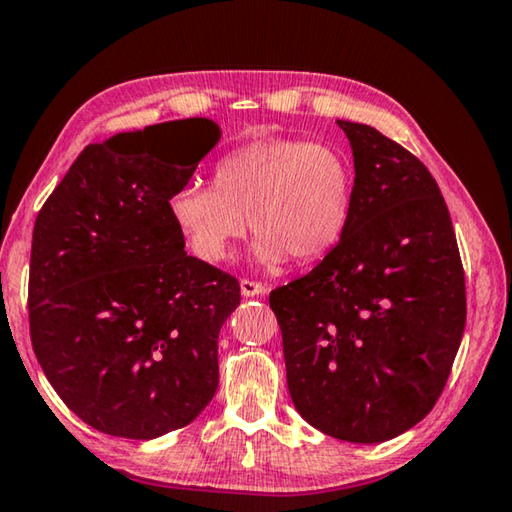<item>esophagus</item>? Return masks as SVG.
<instances>
[{"mask_svg":"<svg viewBox=\"0 0 512 512\" xmlns=\"http://www.w3.org/2000/svg\"><path fill=\"white\" fill-rule=\"evenodd\" d=\"M240 292H242V297H261V294H267V285L261 283V281L242 279L240 281Z\"/></svg>","mask_w":512,"mask_h":512,"instance_id":"esophagus-1","label":"esophagus"}]
</instances>
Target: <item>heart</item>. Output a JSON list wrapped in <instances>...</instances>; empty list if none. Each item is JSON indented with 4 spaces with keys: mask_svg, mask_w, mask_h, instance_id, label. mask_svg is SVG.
<instances>
[{
    "mask_svg": "<svg viewBox=\"0 0 512 512\" xmlns=\"http://www.w3.org/2000/svg\"><path fill=\"white\" fill-rule=\"evenodd\" d=\"M170 218L204 263L229 261L249 222L265 265L312 263L333 249L351 218L353 168L330 143L272 137L245 143L170 197Z\"/></svg>",
    "mask_w": 512,
    "mask_h": 512,
    "instance_id": "b5f03b06",
    "label": "heart"
}]
</instances>
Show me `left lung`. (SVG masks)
Listing matches in <instances>:
<instances>
[{
  "mask_svg": "<svg viewBox=\"0 0 512 512\" xmlns=\"http://www.w3.org/2000/svg\"><path fill=\"white\" fill-rule=\"evenodd\" d=\"M353 148L351 218L310 274L270 294L288 389L312 427L382 443L445 389L465 328V274L436 179L371 125L337 121Z\"/></svg>",
  "mask_w": 512,
  "mask_h": 512,
  "instance_id": "left-lung-1",
  "label": "left lung"
}]
</instances>
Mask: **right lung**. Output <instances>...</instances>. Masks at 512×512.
I'll list each match as a JSON object with an SVG mask.
<instances>
[{"mask_svg":"<svg viewBox=\"0 0 512 512\" xmlns=\"http://www.w3.org/2000/svg\"><path fill=\"white\" fill-rule=\"evenodd\" d=\"M188 164L155 157L161 125L89 143L33 227L29 328L62 402L110 436L148 441L191 423L218 389V335L240 285L184 251L170 197L220 139L173 121Z\"/></svg>","mask_w":512,"mask_h":512,"instance_id":"right-lung-1","label":"right lung"}]
</instances>
